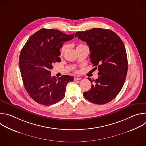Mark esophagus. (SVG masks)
Returning <instances> with one entry per match:
<instances>
[{
  "mask_svg": "<svg viewBox=\"0 0 146 146\" xmlns=\"http://www.w3.org/2000/svg\"><path fill=\"white\" fill-rule=\"evenodd\" d=\"M81 78H80V77H74V81L80 80H81Z\"/></svg>",
  "mask_w": 146,
  "mask_h": 146,
  "instance_id": "esophagus-1",
  "label": "esophagus"
}]
</instances>
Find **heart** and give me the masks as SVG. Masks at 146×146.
Masks as SVG:
<instances>
[{
	"label": "heart",
	"instance_id": "obj_1",
	"mask_svg": "<svg viewBox=\"0 0 146 146\" xmlns=\"http://www.w3.org/2000/svg\"><path fill=\"white\" fill-rule=\"evenodd\" d=\"M87 47V46H85L84 44H79L76 47V50H78L80 48H81L82 47ZM67 48H68L67 44H64L63 46L61 47L60 50V53L61 55H62L65 53V52L66 51Z\"/></svg>",
	"mask_w": 146,
	"mask_h": 146
}]
</instances>
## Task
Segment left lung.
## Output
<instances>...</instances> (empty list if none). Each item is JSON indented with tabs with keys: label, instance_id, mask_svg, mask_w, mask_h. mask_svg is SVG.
<instances>
[{
	"label": "left lung",
	"instance_id": "1",
	"mask_svg": "<svg viewBox=\"0 0 146 146\" xmlns=\"http://www.w3.org/2000/svg\"><path fill=\"white\" fill-rule=\"evenodd\" d=\"M76 37L86 41L90 50L91 62L99 77L91 82V88L83 93L90 102L103 105L113 100L121 90L128 71V59L123 41L110 29L93 28L77 32Z\"/></svg>",
	"mask_w": 146,
	"mask_h": 146
}]
</instances>
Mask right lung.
<instances>
[{"label":"right lung","mask_w":146,"mask_h":146,"mask_svg":"<svg viewBox=\"0 0 146 146\" xmlns=\"http://www.w3.org/2000/svg\"><path fill=\"white\" fill-rule=\"evenodd\" d=\"M74 36L56 29H41L29 38L21 51L19 66L25 88L40 105L50 106L61 100L68 83L73 81L68 75L57 80L50 70L55 62L61 61L59 56L64 42Z\"/></svg>","instance_id":"1"}]
</instances>
